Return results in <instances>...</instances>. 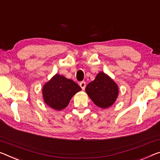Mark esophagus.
Wrapping results in <instances>:
<instances>
[{
    "label": "esophagus",
    "instance_id": "obj_1",
    "mask_svg": "<svg viewBox=\"0 0 160 160\" xmlns=\"http://www.w3.org/2000/svg\"><path fill=\"white\" fill-rule=\"evenodd\" d=\"M80 86L81 87V88H82V90H85V86H86L85 82H84V81H82V82H80Z\"/></svg>",
    "mask_w": 160,
    "mask_h": 160
}]
</instances>
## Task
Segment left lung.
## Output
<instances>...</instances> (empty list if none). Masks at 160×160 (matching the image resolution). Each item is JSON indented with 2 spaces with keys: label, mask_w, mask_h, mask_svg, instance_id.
Masks as SVG:
<instances>
[{
  "label": "left lung",
  "mask_w": 160,
  "mask_h": 160,
  "mask_svg": "<svg viewBox=\"0 0 160 160\" xmlns=\"http://www.w3.org/2000/svg\"><path fill=\"white\" fill-rule=\"evenodd\" d=\"M85 91L93 102L102 108L113 105L118 95V85L102 72H99L95 79L86 86Z\"/></svg>",
  "instance_id": "obj_1"
}]
</instances>
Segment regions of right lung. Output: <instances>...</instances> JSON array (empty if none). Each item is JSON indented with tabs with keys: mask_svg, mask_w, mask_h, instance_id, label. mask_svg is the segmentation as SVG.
<instances>
[{
	"mask_svg": "<svg viewBox=\"0 0 160 160\" xmlns=\"http://www.w3.org/2000/svg\"><path fill=\"white\" fill-rule=\"evenodd\" d=\"M81 90L73 80L56 74L43 86L42 95L48 106L61 110L67 107L72 96Z\"/></svg>",
	"mask_w": 160,
	"mask_h": 160,
	"instance_id": "add662e5",
	"label": "right lung"
}]
</instances>
